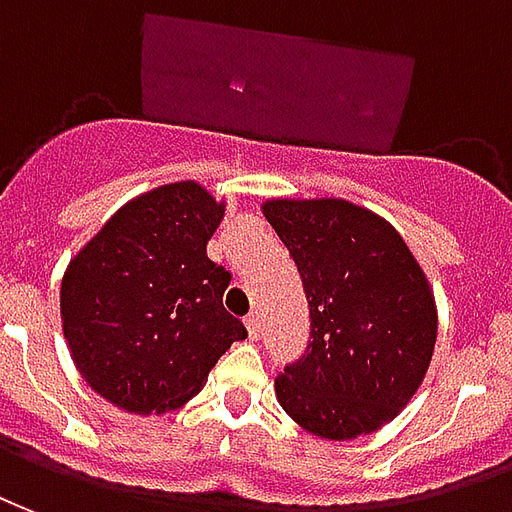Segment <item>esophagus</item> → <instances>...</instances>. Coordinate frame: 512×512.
Returning <instances> with one entry per match:
<instances>
[{"label":"esophagus","instance_id":"obj_1","mask_svg":"<svg viewBox=\"0 0 512 512\" xmlns=\"http://www.w3.org/2000/svg\"><path fill=\"white\" fill-rule=\"evenodd\" d=\"M245 327H248V335H251V341H259L261 335V319L256 313H251L248 319H245Z\"/></svg>","mask_w":512,"mask_h":512}]
</instances>
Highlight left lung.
Instances as JSON below:
<instances>
[{
  "instance_id": "obj_1",
  "label": "left lung",
  "mask_w": 512,
  "mask_h": 512,
  "mask_svg": "<svg viewBox=\"0 0 512 512\" xmlns=\"http://www.w3.org/2000/svg\"><path fill=\"white\" fill-rule=\"evenodd\" d=\"M261 212L300 270L311 346L275 395L308 434L349 442L395 420L423 384L439 313L390 220L346 199H267Z\"/></svg>"
}]
</instances>
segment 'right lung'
Instances as JSON below:
<instances>
[{
	"label": "right lung",
	"mask_w": 512,
	"mask_h": 512,
	"mask_svg": "<svg viewBox=\"0 0 512 512\" xmlns=\"http://www.w3.org/2000/svg\"><path fill=\"white\" fill-rule=\"evenodd\" d=\"M226 201L196 179L125 201L70 259L59 313L81 379L133 414L185 406L245 338L223 308L229 272L207 256Z\"/></svg>",
	"instance_id": "right-lung-1"
}]
</instances>
